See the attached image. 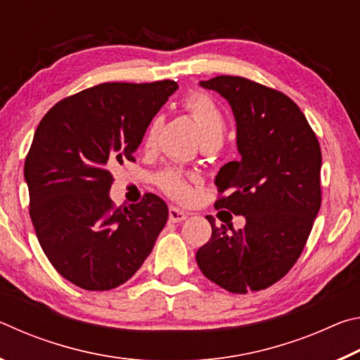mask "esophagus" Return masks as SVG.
Segmentation results:
<instances>
[{
	"mask_svg": "<svg viewBox=\"0 0 360 360\" xmlns=\"http://www.w3.org/2000/svg\"><path fill=\"white\" fill-rule=\"evenodd\" d=\"M168 217H169V221H172V222H182V221H186V219H187V212L172 206V208H169V211H168Z\"/></svg>",
	"mask_w": 360,
	"mask_h": 360,
	"instance_id": "esophagus-1",
	"label": "esophagus"
}]
</instances>
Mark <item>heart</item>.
<instances>
[{"label":"heart","mask_w":360,"mask_h":360,"mask_svg":"<svg viewBox=\"0 0 360 360\" xmlns=\"http://www.w3.org/2000/svg\"><path fill=\"white\" fill-rule=\"evenodd\" d=\"M182 106H184L186 111L192 115L195 124L198 125L203 141H208V139H222L227 122H225L222 109L219 108L217 103L212 100L210 95L202 92L191 94L186 96L184 101H182ZM160 127L162 117L157 115V117L150 122L149 129L144 135V149L154 148L158 131H160ZM155 182L163 193H167L168 197H172L174 200H179V202H187V200L192 197V187L188 184L187 174L179 168L169 167L162 169V172L155 176Z\"/></svg>","instance_id":"1"}]
</instances>
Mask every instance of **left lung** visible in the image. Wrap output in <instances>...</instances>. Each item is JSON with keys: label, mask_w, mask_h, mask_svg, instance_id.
<instances>
[{"label": "left lung", "mask_w": 360, "mask_h": 360, "mask_svg": "<svg viewBox=\"0 0 360 360\" xmlns=\"http://www.w3.org/2000/svg\"><path fill=\"white\" fill-rule=\"evenodd\" d=\"M200 85L229 100L241 155L219 169L214 208L245 216L246 225L227 233L208 216L212 233L197 264L233 294L266 289L288 275L311 233L321 208V146L300 108L279 90L241 76Z\"/></svg>", "instance_id": "left-lung-1"}]
</instances>
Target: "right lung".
I'll list each match as a JSON object with an SVG mask.
<instances>
[{"label": "right lung", "mask_w": 360, "mask_h": 360, "mask_svg": "<svg viewBox=\"0 0 360 360\" xmlns=\"http://www.w3.org/2000/svg\"><path fill=\"white\" fill-rule=\"evenodd\" d=\"M174 81L105 82L60 100L36 129L25 158L30 217L52 266L85 290L124 284L168 221L154 193L129 208L109 198L111 168L135 162L150 120Z\"/></svg>", "instance_id": "add662e5"}]
</instances>
